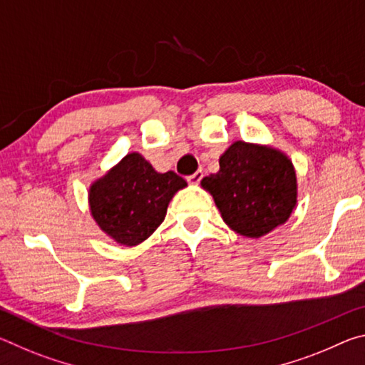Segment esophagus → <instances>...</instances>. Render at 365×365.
Segmentation results:
<instances>
[{"label": "esophagus", "mask_w": 365, "mask_h": 365, "mask_svg": "<svg viewBox=\"0 0 365 365\" xmlns=\"http://www.w3.org/2000/svg\"><path fill=\"white\" fill-rule=\"evenodd\" d=\"M201 178H202V170H196L195 174H191V175H188V177H187V180H188L190 183L196 185V183H200V182H201Z\"/></svg>", "instance_id": "34e87169"}]
</instances>
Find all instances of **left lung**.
<instances>
[{
    "mask_svg": "<svg viewBox=\"0 0 365 365\" xmlns=\"http://www.w3.org/2000/svg\"><path fill=\"white\" fill-rule=\"evenodd\" d=\"M220 169L201 180L225 224L259 238L285 224L296 206L292 160L269 146L235 141L219 159Z\"/></svg>",
    "mask_w": 365,
    "mask_h": 365,
    "instance_id": "8db88e82",
    "label": "left lung"
}]
</instances>
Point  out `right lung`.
Masks as SVG:
<instances>
[{"label":"right lung","mask_w":365,"mask_h":365,"mask_svg":"<svg viewBox=\"0 0 365 365\" xmlns=\"http://www.w3.org/2000/svg\"><path fill=\"white\" fill-rule=\"evenodd\" d=\"M187 182L175 172L159 174L138 153H130L90 188L96 224L117 243L135 246L164 220L168 206Z\"/></svg>","instance_id":"1"}]
</instances>
